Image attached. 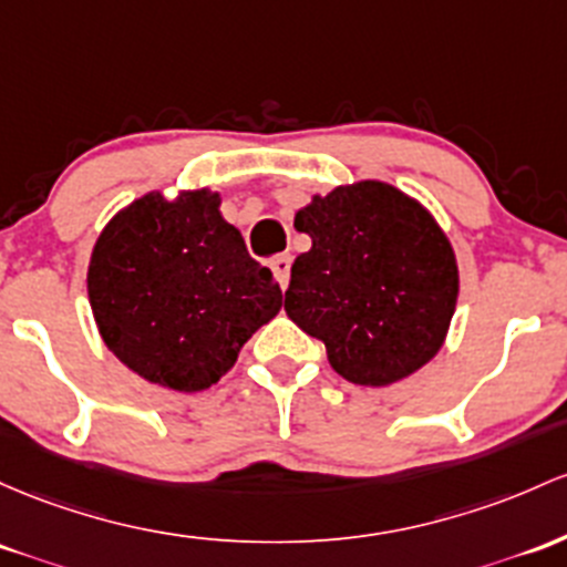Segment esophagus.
I'll use <instances>...</instances> for the list:
<instances>
[{
	"label": "esophagus",
	"mask_w": 567,
	"mask_h": 567,
	"mask_svg": "<svg viewBox=\"0 0 567 567\" xmlns=\"http://www.w3.org/2000/svg\"><path fill=\"white\" fill-rule=\"evenodd\" d=\"M290 264H293V260H290V255H277V258H271V269H274V274H277V279L282 288H288V282H290Z\"/></svg>",
	"instance_id": "1"
}]
</instances>
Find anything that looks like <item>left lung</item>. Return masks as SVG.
I'll list each match as a JSON object with an SVG mask.
<instances>
[{
	"mask_svg": "<svg viewBox=\"0 0 567 567\" xmlns=\"http://www.w3.org/2000/svg\"><path fill=\"white\" fill-rule=\"evenodd\" d=\"M312 250L298 255L285 312L326 344L336 374L384 388L444 344L457 303L450 239L414 198L365 183L315 196L296 213Z\"/></svg>",
	"mask_w": 567,
	"mask_h": 567,
	"instance_id": "1",
	"label": "left lung"
}]
</instances>
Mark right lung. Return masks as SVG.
Wrapping results in <instances>:
<instances>
[{"label": "right lung", "instance_id": "obj_1", "mask_svg": "<svg viewBox=\"0 0 567 567\" xmlns=\"http://www.w3.org/2000/svg\"><path fill=\"white\" fill-rule=\"evenodd\" d=\"M89 298L117 360L179 393L213 388L282 307L213 190L174 202L147 193L112 217L93 247Z\"/></svg>", "mask_w": 567, "mask_h": 567}]
</instances>
